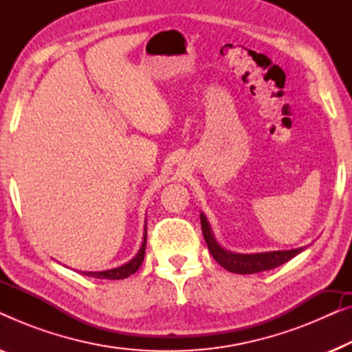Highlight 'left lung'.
I'll return each mask as SVG.
<instances>
[{"label":"left lung","mask_w":352,"mask_h":352,"mask_svg":"<svg viewBox=\"0 0 352 352\" xmlns=\"http://www.w3.org/2000/svg\"><path fill=\"white\" fill-rule=\"evenodd\" d=\"M201 232H204L205 242L208 245V250L216 261H218L224 269L235 274H256L263 271H269L277 266H282L283 263L290 261L296 254L302 252V248L287 250V252H269V253H256V254H239L226 252L216 243V240L211 234L210 224L206 221L205 214H200Z\"/></svg>","instance_id":"obj_1"}]
</instances>
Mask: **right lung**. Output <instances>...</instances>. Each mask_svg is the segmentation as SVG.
I'll return each mask as SVG.
<instances>
[{
    "label": "right lung",
    "instance_id": "obj_1",
    "mask_svg": "<svg viewBox=\"0 0 352 352\" xmlns=\"http://www.w3.org/2000/svg\"><path fill=\"white\" fill-rule=\"evenodd\" d=\"M146 242H147V229L146 234H144V242L142 247L139 250V253L134 256L131 261L123 264V266L115 267V269H109V271H100V272H83L85 276L88 277H94V278H109V280H120V278H126L138 271L141 267V264L144 261V254H146Z\"/></svg>",
    "mask_w": 352,
    "mask_h": 352
}]
</instances>
